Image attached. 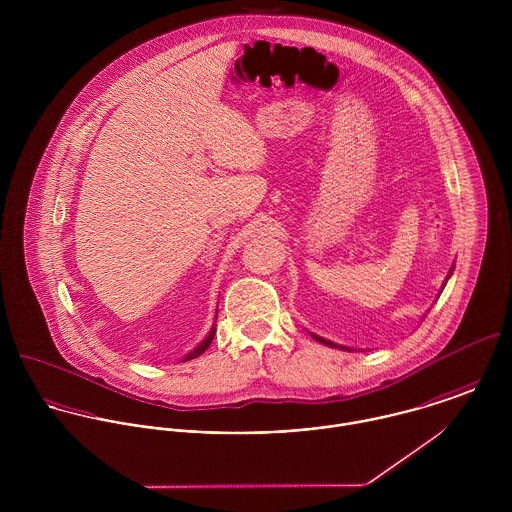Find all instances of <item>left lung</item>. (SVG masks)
Masks as SVG:
<instances>
[{
    "instance_id": "8db88e82",
    "label": "left lung",
    "mask_w": 512,
    "mask_h": 512,
    "mask_svg": "<svg viewBox=\"0 0 512 512\" xmlns=\"http://www.w3.org/2000/svg\"><path fill=\"white\" fill-rule=\"evenodd\" d=\"M317 341H321L323 345H329V347H339V345H335V343H331V341H325V339H321V337H317V335H313Z\"/></svg>"
}]
</instances>
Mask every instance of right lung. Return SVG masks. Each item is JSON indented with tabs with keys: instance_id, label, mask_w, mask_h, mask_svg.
Returning <instances> with one entry per match:
<instances>
[{
	"instance_id": "add662e5",
	"label": "right lung",
	"mask_w": 512,
	"mask_h": 512,
	"mask_svg": "<svg viewBox=\"0 0 512 512\" xmlns=\"http://www.w3.org/2000/svg\"><path fill=\"white\" fill-rule=\"evenodd\" d=\"M213 337H215V329L209 333V337L195 349V351H191L187 357H185V361H191V359H195V357H199V355H203L207 349H209V345L213 343Z\"/></svg>"
}]
</instances>
